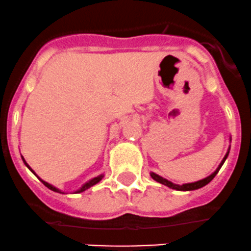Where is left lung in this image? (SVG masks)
<instances>
[{
	"instance_id": "left-lung-1",
	"label": "left lung",
	"mask_w": 251,
	"mask_h": 251,
	"mask_svg": "<svg viewBox=\"0 0 251 251\" xmlns=\"http://www.w3.org/2000/svg\"><path fill=\"white\" fill-rule=\"evenodd\" d=\"M228 153H229V151H227L226 156L224 157V159H222V162L220 163V165H219V167H218V169H216L215 172L213 173V174L209 175V176L205 177V179L200 180V181L191 182V183H183V185H175V183L168 181L167 179H164V177H162V176H159V175L154 174V173H151V176H152V179L156 180L157 182L162 183V185L168 186V187L173 188V190H177V191H193V190H198V188H201V187H203V186L208 185V183L210 182L211 180L214 179V177H215V175L219 173V170H220V168L222 167V164H224L225 161H226V158H227V156H228Z\"/></svg>"
}]
</instances>
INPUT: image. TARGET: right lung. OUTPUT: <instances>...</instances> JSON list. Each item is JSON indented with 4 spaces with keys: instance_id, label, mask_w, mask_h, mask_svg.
Segmentation results:
<instances>
[{
    "instance_id": "right-lung-1",
    "label": "right lung",
    "mask_w": 251,
    "mask_h": 251,
    "mask_svg": "<svg viewBox=\"0 0 251 251\" xmlns=\"http://www.w3.org/2000/svg\"><path fill=\"white\" fill-rule=\"evenodd\" d=\"M22 158H23V156H22ZM23 161H24V163H25V165H26V167L27 168H29V169L31 170V172H32L33 173V174H35V172H33V170L32 169H31V168L29 167V164H27L26 163V162H25V159L24 158H23ZM36 175V174H35ZM102 177H104V175H99V176H97V177H94V179H92V180H90V181H88V182H86V183H84V185L83 186H82V187L81 188H79V190L78 191H76V193H79V192H83V191H86L87 190V188H89V187H92V186H94L95 185V183H98V182H99L100 181V180H101L102 179ZM38 179H40V177H38ZM41 180V179H40ZM41 181H42V183H43V185H45L46 186V187H48L49 188V190H51V191H54V192H59V193H63V192H61V191L60 190H58V188H56V187H54V186H51L50 185V183H48V182H46V181H43V180H41Z\"/></svg>"
}]
</instances>
